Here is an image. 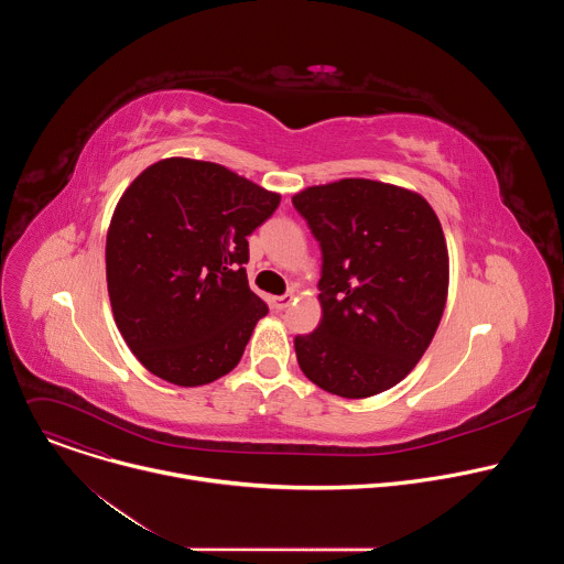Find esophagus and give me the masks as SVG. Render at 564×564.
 I'll list each match as a JSON object with an SVG mask.
<instances>
[{
	"label": "esophagus",
	"mask_w": 564,
	"mask_h": 564,
	"mask_svg": "<svg viewBox=\"0 0 564 564\" xmlns=\"http://www.w3.org/2000/svg\"><path fill=\"white\" fill-rule=\"evenodd\" d=\"M292 294H283V296H272V301H270V305L274 307V310H285L290 303H292Z\"/></svg>",
	"instance_id": "esophagus-1"
}]
</instances>
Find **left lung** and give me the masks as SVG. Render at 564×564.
I'll list each match as a JSON object with an SVG mask.
<instances>
[{"instance_id": "1", "label": "left lung", "mask_w": 564, "mask_h": 564, "mask_svg": "<svg viewBox=\"0 0 564 564\" xmlns=\"http://www.w3.org/2000/svg\"><path fill=\"white\" fill-rule=\"evenodd\" d=\"M321 248L324 318L294 339L303 375L361 399L404 379L446 305L448 252L433 207L415 192L344 178L292 198Z\"/></svg>"}]
</instances>
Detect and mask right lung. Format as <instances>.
<instances>
[{"label": "right lung", "mask_w": 564, "mask_h": 564, "mask_svg": "<svg viewBox=\"0 0 564 564\" xmlns=\"http://www.w3.org/2000/svg\"><path fill=\"white\" fill-rule=\"evenodd\" d=\"M281 196L216 163L167 158L122 194L107 234L116 326L138 361L203 386L243 357L268 305L250 290L248 236Z\"/></svg>", "instance_id": "obj_1"}]
</instances>
